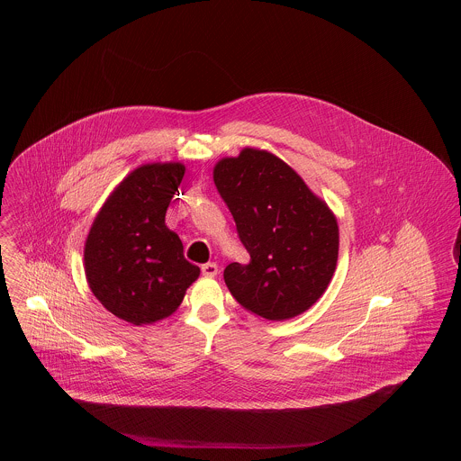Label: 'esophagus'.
Segmentation results:
<instances>
[{
	"mask_svg": "<svg viewBox=\"0 0 461 461\" xmlns=\"http://www.w3.org/2000/svg\"><path fill=\"white\" fill-rule=\"evenodd\" d=\"M202 275L203 276H214L218 273V264L216 263H205L202 264Z\"/></svg>",
	"mask_w": 461,
	"mask_h": 461,
	"instance_id": "1",
	"label": "esophagus"
}]
</instances>
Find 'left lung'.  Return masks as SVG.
<instances>
[{
  "mask_svg": "<svg viewBox=\"0 0 461 461\" xmlns=\"http://www.w3.org/2000/svg\"><path fill=\"white\" fill-rule=\"evenodd\" d=\"M212 179L250 254V263L223 271L230 294L269 321L309 311L327 291L339 258V225L327 202L285 161L254 147L221 158Z\"/></svg>",
  "mask_w": 461,
  "mask_h": 461,
  "instance_id": "obj_1",
  "label": "left lung"
}]
</instances>
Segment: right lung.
Segmentation results:
<instances>
[{
    "instance_id": "add662e5",
    "label": "right lung",
    "mask_w": 461,
    "mask_h": 461,
    "mask_svg": "<svg viewBox=\"0 0 461 461\" xmlns=\"http://www.w3.org/2000/svg\"><path fill=\"white\" fill-rule=\"evenodd\" d=\"M183 163H147L106 198L85 241L90 291L113 316L141 327L172 316L200 275L165 225Z\"/></svg>"
}]
</instances>
